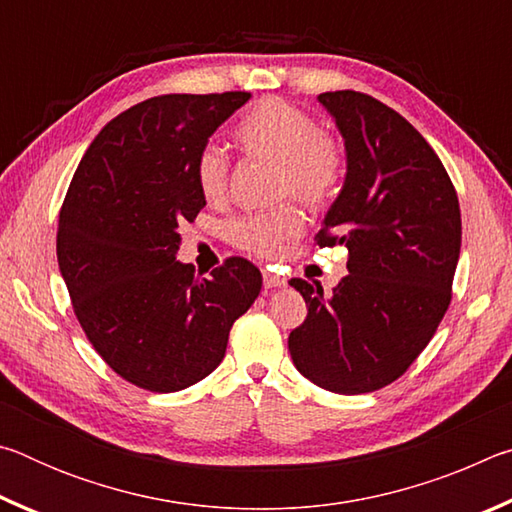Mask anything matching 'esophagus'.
Listing matches in <instances>:
<instances>
[{
	"label": "esophagus",
	"mask_w": 512,
	"mask_h": 512,
	"mask_svg": "<svg viewBox=\"0 0 512 512\" xmlns=\"http://www.w3.org/2000/svg\"><path fill=\"white\" fill-rule=\"evenodd\" d=\"M287 284V277L282 275H275L271 271H264V289H280Z\"/></svg>",
	"instance_id": "1"
}]
</instances>
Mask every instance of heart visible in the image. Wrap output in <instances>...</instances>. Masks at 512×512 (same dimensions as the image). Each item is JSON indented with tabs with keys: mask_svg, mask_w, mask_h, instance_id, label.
Wrapping results in <instances>:
<instances>
[{
	"mask_svg": "<svg viewBox=\"0 0 512 512\" xmlns=\"http://www.w3.org/2000/svg\"><path fill=\"white\" fill-rule=\"evenodd\" d=\"M235 140L246 153L280 164V194H291L309 207L325 205L343 178L345 160L339 142L320 133L305 110L284 99L257 101L237 124ZM194 178L205 201H223L228 194V160L223 151L205 146L196 158ZM300 232L302 216L296 207H280L235 225L237 244L257 255L275 253Z\"/></svg>",
	"mask_w": 512,
	"mask_h": 512,
	"instance_id": "heart-1",
	"label": "heart"
}]
</instances>
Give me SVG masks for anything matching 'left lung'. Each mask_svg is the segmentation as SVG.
Segmentation results:
<instances>
[{
    "label": "left lung",
    "mask_w": 512,
    "mask_h": 512,
    "mask_svg": "<svg viewBox=\"0 0 512 512\" xmlns=\"http://www.w3.org/2000/svg\"><path fill=\"white\" fill-rule=\"evenodd\" d=\"M343 137L345 180L318 232L348 248L329 296L291 280L307 318L289 334L291 359L325 391L361 395L404 375L452 300L461 207L443 162L393 108L354 90L318 94Z\"/></svg>",
    "instance_id": "left-lung-1"
}]
</instances>
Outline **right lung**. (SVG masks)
Masks as SVG:
<instances>
[{
	"label": "right lung",
	"mask_w": 512,
	"mask_h": 512,
	"mask_svg": "<svg viewBox=\"0 0 512 512\" xmlns=\"http://www.w3.org/2000/svg\"><path fill=\"white\" fill-rule=\"evenodd\" d=\"M248 92L162 94L94 137L60 210L58 268L103 361L131 384L176 393L225 357L262 273L230 257L210 277L178 262L180 225L205 207L194 164Z\"/></svg>",
	"instance_id": "1"
}]
</instances>
